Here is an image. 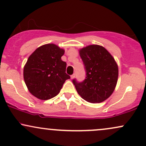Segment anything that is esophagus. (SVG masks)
Here are the masks:
<instances>
[{"mask_svg": "<svg viewBox=\"0 0 146 146\" xmlns=\"http://www.w3.org/2000/svg\"><path fill=\"white\" fill-rule=\"evenodd\" d=\"M75 74L74 73V74H73L72 75H71V79H73V78H75Z\"/></svg>", "mask_w": 146, "mask_h": 146, "instance_id": "esophagus-1", "label": "esophagus"}]
</instances>
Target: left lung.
Masks as SVG:
<instances>
[{
    "mask_svg": "<svg viewBox=\"0 0 146 146\" xmlns=\"http://www.w3.org/2000/svg\"><path fill=\"white\" fill-rule=\"evenodd\" d=\"M86 71L82 82L73 80L81 98L90 103L107 100L116 87L119 69L112 55L104 46L91 44L79 50Z\"/></svg>",
    "mask_w": 146,
    "mask_h": 146,
    "instance_id": "1",
    "label": "left lung"
}]
</instances>
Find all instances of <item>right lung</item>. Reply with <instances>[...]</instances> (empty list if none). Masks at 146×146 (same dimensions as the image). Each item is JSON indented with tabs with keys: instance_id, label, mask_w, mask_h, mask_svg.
Listing matches in <instances>:
<instances>
[{
	"instance_id": "right-lung-1",
	"label": "right lung",
	"mask_w": 146,
	"mask_h": 146,
	"mask_svg": "<svg viewBox=\"0 0 146 146\" xmlns=\"http://www.w3.org/2000/svg\"><path fill=\"white\" fill-rule=\"evenodd\" d=\"M64 50L55 44L37 48L29 57L23 70L25 82L31 95L42 100L56 96L71 77L61 57Z\"/></svg>"
}]
</instances>
